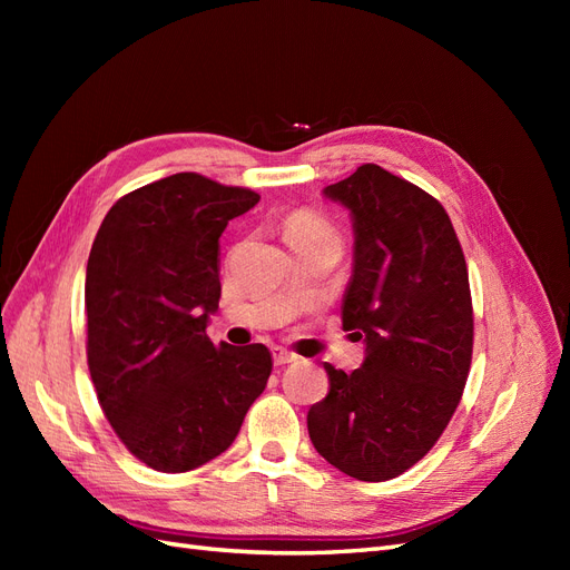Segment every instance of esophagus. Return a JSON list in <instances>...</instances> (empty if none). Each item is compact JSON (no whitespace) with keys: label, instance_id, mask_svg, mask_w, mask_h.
Masks as SVG:
<instances>
[{"label":"esophagus","instance_id":"obj_1","mask_svg":"<svg viewBox=\"0 0 570 570\" xmlns=\"http://www.w3.org/2000/svg\"><path fill=\"white\" fill-rule=\"evenodd\" d=\"M299 356L297 354H292V352H287V350H273V361H275V366H285V364H295Z\"/></svg>","mask_w":570,"mask_h":570}]
</instances>
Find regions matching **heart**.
<instances>
[{"instance_id": "obj_1", "label": "heart", "mask_w": 570, "mask_h": 570, "mask_svg": "<svg viewBox=\"0 0 570 570\" xmlns=\"http://www.w3.org/2000/svg\"><path fill=\"white\" fill-rule=\"evenodd\" d=\"M283 235L287 245H302V243H316V239L337 237V230L321 212L295 209L289 212L283 220Z\"/></svg>"}]
</instances>
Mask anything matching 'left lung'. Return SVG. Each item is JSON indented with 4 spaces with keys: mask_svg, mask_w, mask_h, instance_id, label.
Instances as JSON below:
<instances>
[{
    "mask_svg": "<svg viewBox=\"0 0 570 570\" xmlns=\"http://www.w3.org/2000/svg\"><path fill=\"white\" fill-rule=\"evenodd\" d=\"M323 195L350 209L354 271L342 327L366 342L361 368L325 364L331 390L308 409L316 452L356 480L419 463L461 402L473 354L469 268L442 204L364 164Z\"/></svg>",
    "mask_w": 570,
    "mask_h": 570,
    "instance_id": "obj_1",
    "label": "left lung"
}]
</instances>
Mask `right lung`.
I'll return each mask as SVG.
<instances>
[{
  "label": "right lung",
  "mask_w": 570,
  "mask_h": 570,
  "mask_svg": "<svg viewBox=\"0 0 570 570\" xmlns=\"http://www.w3.org/2000/svg\"><path fill=\"white\" fill-rule=\"evenodd\" d=\"M262 199L199 174L132 189L101 220L85 275L88 366L132 456L185 473L233 444L273 368L264 344L218 347V237Z\"/></svg>",
  "instance_id": "obj_1"
}]
</instances>
